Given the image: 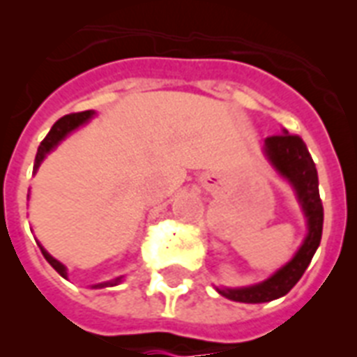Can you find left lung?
Wrapping results in <instances>:
<instances>
[{
    "mask_svg": "<svg viewBox=\"0 0 357 357\" xmlns=\"http://www.w3.org/2000/svg\"><path fill=\"white\" fill-rule=\"evenodd\" d=\"M265 153L276 167L278 172L282 174L283 178H287L296 189L302 209L307 217L310 231L296 255L274 276L252 287L218 289V293L226 298L244 302V304H261V302L276 300L287 294L298 283L321 244L322 222H324V209H322L321 196H319V176H317L315 162L311 159L302 137L291 133L266 137Z\"/></svg>",
    "mask_w": 357,
    "mask_h": 357,
    "instance_id": "left-lung-1",
    "label": "left lung"
}]
</instances>
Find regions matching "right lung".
<instances>
[{"label":"right lung","instance_id":"add662e5","mask_svg":"<svg viewBox=\"0 0 357 357\" xmlns=\"http://www.w3.org/2000/svg\"><path fill=\"white\" fill-rule=\"evenodd\" d=\"M92 111H81V113H70V114H64L63 119H59L57 122L53 123V128L50 129V133L46 135V139L42 140L40 146H38V151H36V157H35V170L38 168V165H40V161L46 157L47 151H52L55 146L61 142V140L66 137V135L70 133V131H74L75 128H79L81 123H85L86 120L91 119L92 116ZM42 255L46 257V261L50 263V265L55 268V271L61 274L63 278H66V268H64V265H61L57 259H53L52 255L47 254L46 250L42 248ZM120 282L119 280H114V282H107V283H100V285H94V287H107V285H116V283Z\"/></svg>","mask_w":357,"mask_h":357}]
</instances>
